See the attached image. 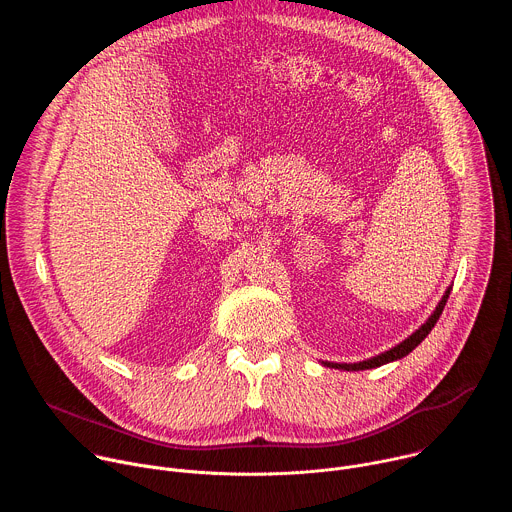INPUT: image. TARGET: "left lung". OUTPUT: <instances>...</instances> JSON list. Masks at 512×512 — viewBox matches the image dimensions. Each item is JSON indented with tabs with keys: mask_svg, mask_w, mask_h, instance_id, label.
Segmentation results:
<instances>
[{
	"mask_svg": "<svg viewBox=\"0 0 512 512\" xmlns=\"http://www.w3.org/2000/svg\"><path fill=\"white\" fill-rule=\"evenodd\" d=\"M450 287L446 289V294H444V298L440 300V304L435 306V310H433V314L427 318V322L419 328V330H415L409 338H405L403 342H399L397 346H393V348H389L387 352H381V354H377V356H373V358H367V360H362V362H322L324 367H330V369H340V371H367V369H377V367H381V364H387V362H393V360H399V358H403V356H407L415 346H419L421 344V340L431 332V328L435 326V322L440 320V316H442V312H444V306H446V302H448V298H450Z\"/></svg>",
	"mask_w": 512,
	"mask_h": 512,
	"instance_id": "1",
	"label": "left lung"
}]
</instances>
